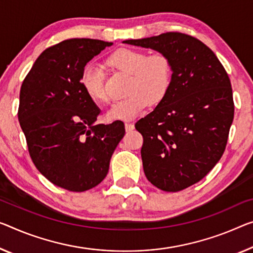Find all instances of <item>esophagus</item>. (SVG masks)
Returning <instances> with one entry per match:
<instances>
[{
	"label": "esophagus",
	"mask_w": 253,
	"mask_h": 253,
	"mask_svg": "<svg viewBox=\"0 0 253 253\" xmlns=\"http://www.w3.org/2000/svg\"><path fill=\"white\" fill-rule=\"evenodd\" d=\"M124 126H126V131H131L134 129V124L131 123V122H126V124H124Z\"/></svg>",
	"instance_id": "1"
}]
</instances>
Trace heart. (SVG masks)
I'll list each match as a JSON object with an SVG mask.
<instances>
[{"label": "heart", "instance_id": "heart-1", "mask_svg": "<svg viewBox=\"0 0 253 253\" xmlns=\"http://www.w3.org/2000/svg\"><path fill=\"white\" fill-rule=\"evenodd\" d=\"M111 68L130 75L124 99L115 103L108 112L111 120H132L148 107L162 102L172 83V65L162 53L148 55L145 50L120 48L108 57ZM80 84L89 98L96 103H108L103 69L88 63L81 71Z\"/></svg>", "mask_w": 253, "mask_h": 253}]
</instances>
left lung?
Segmentation results:
<instances>
[{
    "instance_id": "left-lung-1",
    "label": "left lung",
    "mask_w": 253,
    "mask_h": 253,
    "mask_svg": "<svg viewBox=\"0 0 253 253\" xmlns=\"http://www.w3.org/2000/svg\"><path fill=\"white\" fill-rule=\"evenodd\" d=\"M164 54L172 65L169 94L135 123L143 137L146 177L167 192L199 182L223 156L234 118L231 81L212 50L181 33L124 41Z\"/></svg>"
}]
</instances>
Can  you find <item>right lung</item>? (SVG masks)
<instances>
[{"label": "right lung", "instance_id": "1", "mask_svg": "<svg viewBox=\"0 0 253 253\" xmlns=\"http://www.w3.org/2000/svg\"><path fill=\"white\" fill-rule=\"evenodd\" d=\"M112 45L72 38L50 46L20 89L18 119L30 157L48 181L69 191H87L104 180L126 133L122 121L95 123L100 110L80 84L84 65Z\"/></svg>", "mask_w": 253, "mask_h": 253}]
</instances>
